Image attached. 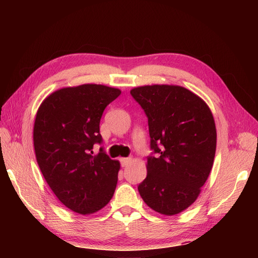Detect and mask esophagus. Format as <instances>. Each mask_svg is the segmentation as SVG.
I'll return each mask as SVG.
<instances>
[{
  "label": "esophagus",
  "mask_w": 258,
  "mask_h": 258,
  "mask_svg": "<svg viewBox=\"0 0 258 258\" xmlns=\"http://www.w3.org/2000/svg\"><path fill=\"white\" fill-rule=\"evenodd\" d=\"M132 161V158L131 157H124V158H120V164H122V166H127L128 164Z\"/></svg>",
  "instance_id": "esophagus-1"
}]
</instances>
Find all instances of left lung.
<instances>
[{
    "mask_svg": "<svg viewBox=\"0 0 258 258\" xmlns=\"http://www.w3.org/2000/svg\"><path fill=\"white\" fill-rule=\"evenodd\" d=\"M131 95L149 119L151 150L142 199L163 215H175L196 201L213 167L216 127L207 104L177 85L135 87Z\"/></svg>",
    "mask_w": 258,
    "mask_h": 258,
    "instance_id": "8db88e82",
    "label": "left lung"
}]
</instances>
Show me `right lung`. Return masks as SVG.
<instances>
[{
    "label": "right lung",
    "mask_w": 258,
    "mask_h": 258,
    "mask_svg": "<svg viewBox=\"0 0 258 258\" xmlns=\"http://www.w3.org/2000/svg\"><path fill=\"white\" fill-rule=\"evenodd\" d=\"M120 94L114 87L83 84L48 95L38 107L33 142L36 161L59 202L79 214L95 213L111 201L119 162L97 154L104 109Z\"/></svg>",
    "instance_id": "obj_1"
}]
</instances>
